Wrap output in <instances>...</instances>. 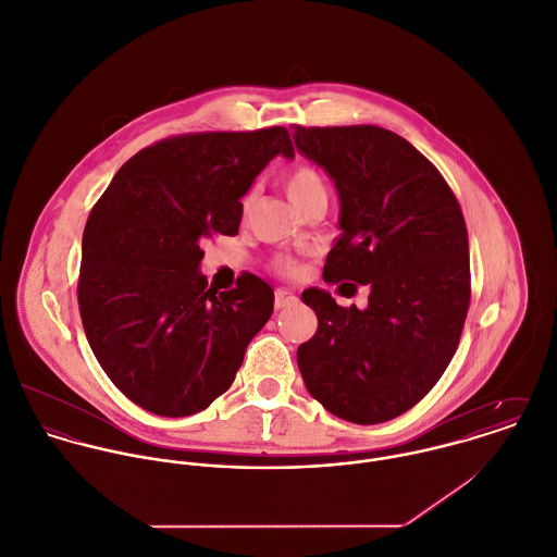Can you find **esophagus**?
Segmentation results:
<instances>
[{
  "instance_id": "esophagus-1",
  "label": "esophagus",
  "mask_w": 557,
  "mask_h": 557,
  "mask_svg": "<svg viewBox=\"0 0 557 557\" xmlns=\"http://www.w3.org/2000/svg\"><path fill=\"white\" fill-rule=\"evenodd\" d=\"M296 300H298V298H296L292 292H287V289H276V296H274L276 309H287V307H292Z\"/></svg>"
}]
</instances>
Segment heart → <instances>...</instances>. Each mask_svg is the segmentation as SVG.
<instances>
[{
    "instance_id": "obj_1",
    "label": "heart",
    "mask_w": 557,
    "mask_h": 557,
    "mask_svg": "<svg viewBox=\"0 0 557 557\" xmlns=\"http://www.w3.org/2000/svg\"><path fill=\"white\" fill-rule=\"evenodd\" d=\"M285 189H287V196L292 198V202L300 209L307 200H311L313 196H320V194H326V186H324V180L322 175L313 169V166H307V164H298L294 166L287 175H285ZM252 200V196L248 194L244 198V207H248ZM278 270L283 274H296V263L289 261V259H281L278 261Z\"/></svg>"
}]
</instances>
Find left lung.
<instances>
[{"mask_svg":"<svg viewBox=\"0 0 557 557\" xmlns=\"http://www.w3.org/2000/svg\"><path fill=\"white\" fill-rule=\"evenodd\" d=\"M294 143L339 196L324 278L370 287L366 309L302 292L318 333L298 348V368L335 417L382 423L412 408L458 348L471 298L465 218L441 173L388 129L296 125Z\"/></svg>","mask_w":557,"mask_h":557,"instance_id":"left-lung-1","label":"left lung"}]
</instances>
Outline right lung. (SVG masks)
<instances>
[{
	"instance_id": "add662e5",
	"label": "right lung",
	"mask_w": 557,
	"mask_h": 557,
	"mask_svg": "<svg viewBox=\"0 0 557 557\" xmlns=\"http://www.w3.org/2000/svg\"><path fill=\"white\" fill-rule=\"evenodd\" d=\"M276 156L294 158L283 127L169 138L125 162L92 207L82 237V324L108 377L145 410L207 408L270 320L272 287L242 274L218 294L200 272V244L237 235L242 196Z\"/></svg>"
}]
</instances>
